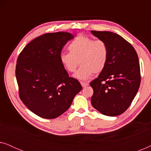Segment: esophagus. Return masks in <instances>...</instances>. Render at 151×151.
Returning <instances> with one entry per match:
<instances>
[{
    "label": "esophagus",
    "instance_id": "1",
    "mask_svg": "<svg viewBox=\"0 0 151 151\" xmlns=\"http://www.w3.org/2000/svg\"><path fill=\"white\" fill-rule=\"evenodd\" d=\"M80 84H81V85L82 87H85V86H88V82H80Z\"/></svg>",
    "mask_w": 151,
    "mask_h": 151
}]
</instances>
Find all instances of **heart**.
I'll return each mask as SVG.
<instances>
[{"label":"heart","mask_w":151,"mask_h":151,"mask_svg":"<svg viewBox=\"0 0 151 151\" xmlns=\"http://www.w3.org/2000/svg\"><path fill=\"white\" fill-rule=\"evenodd\" d=\"M69 52L60 55V61L70 73L75 72L79 63L80 67L74 77L86 80L93 73H98L106 67L109 58V49L106 42L80 35L70 42Z\"/></svg>","instance_id":"1"}]
</instances>
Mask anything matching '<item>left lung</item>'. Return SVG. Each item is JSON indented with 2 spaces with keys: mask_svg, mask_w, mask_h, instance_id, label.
<instances>
[{
  "mask_svg": "<svg viewBox=\"0 0 151 151\" xmlns=\"http://www.w3.org/2000/svg\"><path fill=\"white\" fill-rule=\"evenodd\" d=\"M91 32L106 42L109 49L106 67L90 83L93 89L91 104L103 115L117 116L129 108L139 89V59L133 47L119 35L111 32Z\"/></svg>",
  "mask_w": 151,
  "mask_h": 151,
  "instance_id": "8db88e82",
  "label": "left lung"
}]
</instances>
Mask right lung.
Returning a JSON list of instances; mask_svg holds the SVG:
<instances>
[{
	"instance_id": "add662e5",
	"label": "right lung",
	"mask_w": 151,
	"mask_h": 151,
	"mask_svg": "<svg viewBox=\"0 0 151 151\" xmlns=\"http://www.w3.org/2000/svg\"><path fill=\"white\" fill-rule=\"evenodd\" d=\"M73 38L69 32L45 34L31 41L18 58L16 77L20 100L42 118L61 115L82 88L60 61L63 47Z\"/></svg>"
}]
</instances>
